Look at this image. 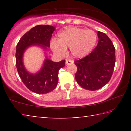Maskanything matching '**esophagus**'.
<instances>
[{
  "instance_id": "34e87169",
  "label": "esophagus",
  "mask_w": 131,
  "mask_h": 131,
  "mask_svg": "<svg viewBox=\"0 0 131 131\" xmlns=\"http://www.w3.org/2000/svg\"><path fill=\"white\" fill-rule=\"evenodd\" d=\"M73 63L72 60H69V59H66V65H70V64H72Z\"/></svg>"
}]
</instances>
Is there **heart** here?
<instances>
[{
	"label": "heart",
	"mask_w": 131,
	"mask_h": 131,
	"mask_svg": "<svg viewBox=\"0 0 131 131\" xmlns=\"http://www.w3.org/2000/svg\"><path fill=\"white\" fill-rule=\"evenodd\" d=\"M96 40V34L93 30L70 27L59 33L58 40L52 39L50 46L57 56H65L66 48L69 47L71 55L80 58L85 57L92 50Z\"/></svg>",
	"instance_id": "heart-1"
}]
</instances>
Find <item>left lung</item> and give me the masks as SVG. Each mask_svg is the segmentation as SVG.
Here are the masks:
<instances>
[{
    "label": "left lung",
    "mask_w": 131,
    "mask_h": 131,
    "mask_svg": "<svg viewBox=\"0 0 131 131\" xmlns=\"http://www.w3.org/2000/svg\"><path fill=\"white\" fill-rule=\"evenodd\" d=\"M99 41L94 50L83 58L74 61L77 68L75 79L84 89L95 91L110 81L116 62V51L107 35L97 31Z\"/></svg>",
    "instance_id": "1"
}]
</instances>
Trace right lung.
Instances as JSON below:
<instances>
[{"mask_svg": "<svg viewBox=\"0 0 131 131\" xmlns=\"http://www.w3.org/2000/svg\"><path fill=\"white\" fill-rule=\"evenodd\" d=\"M55 28L50 25H37L21 37L18 43L15 52V65L18 74L25 85L36 94H47L54 90L58 81V72L65 65V60L54 62L46 58L43 68L35 74L25 70L23 62L25 50L34 44H38L44 49L50 46V40Z\"/></svg>", "mask_w": 131, "mask_h": 131, "instance_id": "obj_1", "label": "right lung"}]
</instances>
